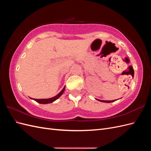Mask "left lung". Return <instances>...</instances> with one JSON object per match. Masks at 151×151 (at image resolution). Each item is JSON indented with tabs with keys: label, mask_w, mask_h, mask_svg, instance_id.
<instances>
[{
	"label": "left lung",
	"mask_w": 151,
	"mask_h": 151,
	"mask_svg": "<svg viewBox=\"0 0 151 151\" xmlns=\"http://www.w3.org/2000/svg\"><path fill=\"white\" fill-rule=\"evenodd\" d=\"M98 100L99 101L104 102V103H111V102H113L115 101V100H112V101H104V100H100V99H98Z\"/></svg>",
	"instance_id": "left-lung-1"
}]
</instances>
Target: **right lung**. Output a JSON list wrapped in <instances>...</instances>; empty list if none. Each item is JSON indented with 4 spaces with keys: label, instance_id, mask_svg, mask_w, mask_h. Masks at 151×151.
I'll return each mask as SVG.
<instances>
[{
    "label": "right lung",
    "instance_id": "right-lung-1",
    "mask_svg": "<svg viewBox=\"0 0 151 151\" xmlns=\"http://www.w3.org/2000/svg\"><path fill=\"white\" fill-rule=\"evenodd\" d=\"M65 87L64 86V88H63V89L60 91V93H59L57 95H56L55 96H54L53 98H48V99H33L30 98L31 99H34L35 101H36V102H38L40 104H48V103H51L53 101H55V100H57L59 97L61 96V95L63 94V93L65 91Z\"/></svg>",
    "mask_w": 151,
    "mask_h": 151
}]
</instances>
